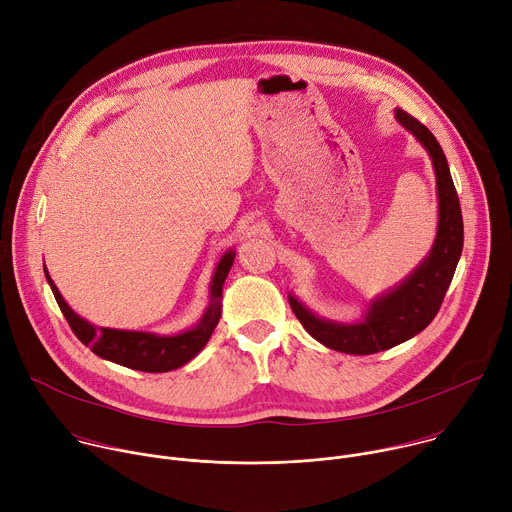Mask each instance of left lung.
Listing matches in <instances>:
<instances>
[{
	"instance_id": "left-lung-1",
	"label": "left lung",
	"mask_w": 512,
	"mask_h": 512,
	"mask_svg": "<svg viewBox=\"0 0 512 512\" xmlns=\"http://www.w3.org/2000/svg\"><path fill=\"white\" fill-rule=\"evenodd\" d=\"M395 119L423 145L433 164L437 233L429 253L403 281L377 296L358 322L320 318L289 294V306L308 334L320 344L346 354L381 352L425 330L444 302L464 247L462 208L442 145L423 123L403 109H395Z\"/></svg>"
}]
</instances>
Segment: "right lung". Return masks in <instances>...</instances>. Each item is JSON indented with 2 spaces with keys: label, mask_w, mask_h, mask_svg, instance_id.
Here are the masks:
<instances>
[{
  "label": "right lung",
  "mask_w": 512,
  "mask_h": 512,
  "mask_svg": "<svg viewBox=\"0 0 512 512\" xmlns=\"http://www.w3.org/2000/svg\"><path fill=\"white\" fill-rule=\"evenodd\" d=\"M235 261V249H229L218 259L212 279H210V302L204 310L202 318L196 326L178 332V334H156V332H139V330H119V328H103L93 326L85 318H81L75 310H72L64 298L60 296L58 287L48 275V269L44 265V275L48 279V285L56 298V304L60 312L64 314L66 322L70 324L72 332L77 338L89 346L97 356L111 360L121 367L143 371V373H168L174 369H180L182 364L190 362L208 342L212 336L218 320H221L223 310V285L225 279L233 267Z\"/></svg>",
  "instance_id": "obj_1"
}]
</instances>
